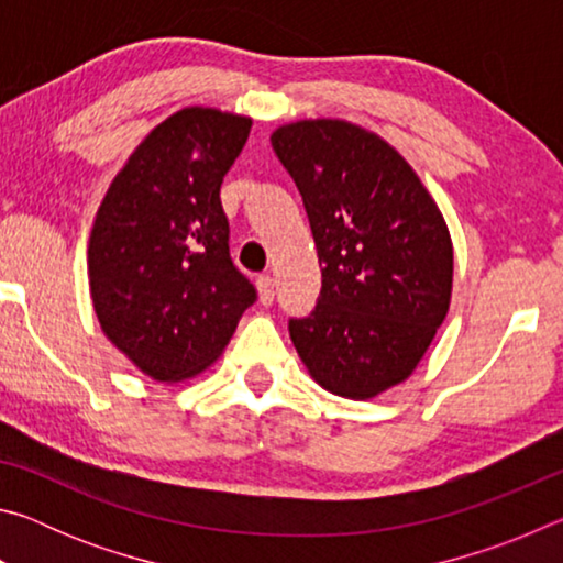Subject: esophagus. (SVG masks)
I'll use <instances>...</instances> for the list:
<instances>
[{"instance_id":"34e87169","label":"esophagus","mask_w":563,"mask_h":563,"mask_svg":"<svg viewBox=\"0 0 563 563\" xmlns=\"http://www.w3.org/2000/svg\"><path fill=\"white\" fill-rule=\"evenodd\" d=\"M255 285H258V292H261V302L263 305H271L273 298H275V283L268 273L258 275V280H255Z\"/></svg>"}]
</instances>
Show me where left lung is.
I'll use <instances>...</instances> for the list:
<instances>
[{
    "instance_id": "8db88e82",
    "label": "left lung",
    "mask_w": 563,
    "mask_h": 563,
    "mask_svg": "<svg viewBox=\"0 0 563 563\" xmlns=\"http://www.w3.org/2000/svg\"><path fill=\"white\" fill-rule=\"evenodd\" d=\"M273 148L322 265L316 310L288 320L292 345L318 385L369 399L412 375L446 318L450 231L407 161L355 123H290Z\"/></svg>"
}]
</instances>
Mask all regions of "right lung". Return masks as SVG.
Masks as SVG:
<instances>
[{
    "mask_svg": "<svg viewBox=\"0 0 563 563\" xmlns=\"http://www.w3.org/2000/svg\"><path fill=\"white\" fill-rule=\"evenodd\" d=\"M251 119L176 111L133 151L89 238V285L103 335L141 373L174 383L221 355L258 298L231 261L221 184Z\"/></svg>",
    "mask_w": 563,
    "mask_h": 563,
    "instance_id": "1",
    "label": "right lung"
}]
</instances>
